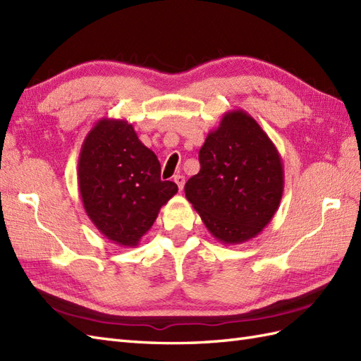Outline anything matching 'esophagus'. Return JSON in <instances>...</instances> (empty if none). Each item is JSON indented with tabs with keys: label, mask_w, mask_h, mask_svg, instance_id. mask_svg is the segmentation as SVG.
Masks as SVG:
<instances>
[{
	"label": "esophagus",
	"mask_w": 361,
	"mask_h": 361,
	"mask_svg": "<svg viewBox=\"0 0 361 361\" xmlns=\"http://www.w3.org/2000/svg\"><path fill=\"white\" fill-rule=\"evenodd\" d=\"M173 181L177 183L178 189H180V190H183V188H184V183H186V180H184L183 175H175V177H173Z\"/></svg>",
	"instance_id": "esophagus-1"
}]
</instances>
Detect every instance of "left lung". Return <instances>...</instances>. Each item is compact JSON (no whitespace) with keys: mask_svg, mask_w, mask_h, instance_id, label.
<instances>
[{"mask_svg":"<svg viewBox=\"0 0 361 361\" xmlns=\"http://www.w3.org/2000/svg\"><path fill=\"white\" fill-rule=\"evenodd\" d=\"M201 169L184 186L189 203L223 245L262 232L280 206L281 157L272 140L243 109L223 115L198 152Z\"/></svg>","mask_w":361,"mask_h":361,"instance_id":"1","label":"left lung"}]
</instances>
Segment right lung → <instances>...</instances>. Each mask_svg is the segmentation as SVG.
Instances as JSON below:
<instances>
[{
	"mask_svg": "<svg viewBox=\"0 0 361 361\" xmlns=\"http://www.w3.org/2000/svg\"><path fill=\"white\" fill-rule=\"evenodd\" d=\"M160 172L157 155L130 123H95L80 150L78 188L87 216L107 240L138 246L161 206L178 192L173 181H161Z\"/></svg>",
	"mask_w": 361,
	"mask_h": 361,
	"instance_id": "obj_1",
	"label": "right lung"
}]
</instances>
